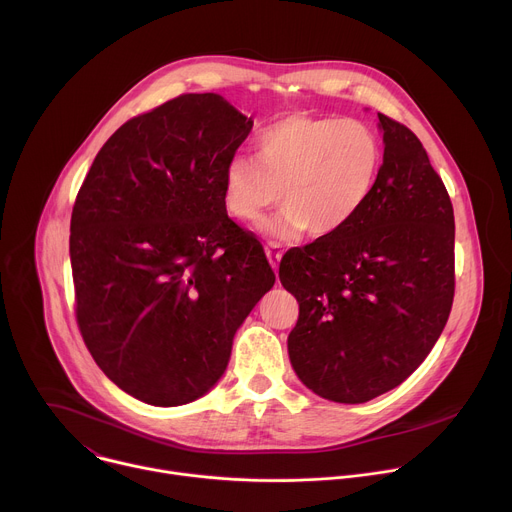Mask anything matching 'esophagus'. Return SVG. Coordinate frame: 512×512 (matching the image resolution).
Wrapping results in <instances>:
<instances>
[{
	"label": "esophagus",
	"instance_id": "1",
	"mask_svg": "<svg viewBox=\"0 0 512 512\" xmlns=\"http://www.w3.org/2000/svg\"><path fill=\"white\" fill-rule=\"evenodd\" d=\"M265 255H267V259H269L271 267H273V269H277L279 259H281V255H283V251L279 249V245H271V247H267V249H265Z\"/></svg>",
	"mask_w": 512,
	"mask_h": 512
}]
</instances>
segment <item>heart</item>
Returning <instances> with one entry per match:
<instances>
[{
    "mask_svg": "<svg viewBox=\"0 0 512 512\" xmlns=\"http://www.w3.org/2000/svg\"><path fill=\"white\" fill-rule=\"evenodd\" d=\"M383 148L362 121L291 113L255 139V158L235 156L223 174V204L239 223H255L279 200L285 206L261 225L277 241L306 229L326 237L350 225L369 202Z\"/></svg>",
    "mask_w": 512,
    "mask_h": 512,
    "instance_id": "1",
    "label": "heart"
}]
</instances>
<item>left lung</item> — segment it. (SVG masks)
Instances as JSON below:
<instances>
[{"instance_id": "obj_1", "label": "left lung", "mask_w": 512, "mask_h": 512, "mask_svg": "<svg viewBox=\"0 0 512 512\" xmlns=\"http://www.w3.org/2000/svg\"><path fill=\"white\" fill-rule=\"evenodd\" d=\"M383 166L354 221L287 251L281 285L300 316L291 367L316 395L371 401L401 385L440 338L454 302V208L417 135L379 113Z\"/></svg>"}]
</instances>
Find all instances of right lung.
<instances>
[{
	"instance_id": "1",
	"label": "right lung",
	"mask_w": 512,
	"mask_h": 512,
	"mask_svg": "<svg viewBox=\"0 0 512 512\" xmlns=\"http://www.w3.org/2000/svg\"><path fill=\"white\" fill-rule=\"evenodd\" d=\"M251 129L221 95H180L105 141L72 206L79 330L99 369L143 403L208 393L275 283L223 204L225 166Z\"/></svg>"
}]
</instances>
